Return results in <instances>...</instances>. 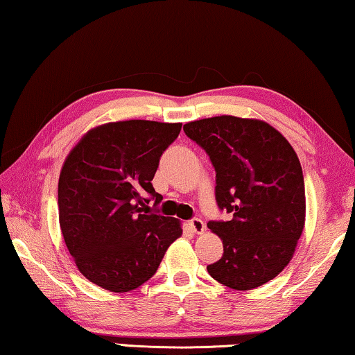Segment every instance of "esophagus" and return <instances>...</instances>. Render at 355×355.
<instances>
[{
  "instance_id": "obj_1",
  "label": "esophagus",
  "mask_w": 355,
  "mask_h": 355,
  "mask_svg": "<svg viewBox=\"0 0 355 355\" xmlns=\"http://www.w3.org/2000/svg\"><path fill=\"white\" fill-rule=\"evenodd\" d=\"M189 225H190V229L193 230L195 234H203L205 232V223L202 219H198V218H193V219H190L189 220Z\"/></svg>"
}]
</instances>
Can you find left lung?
Segmentation results:
<instances>
[{
    "mask_svg": "<svg viewBox=\"0 0 355 355\" xmlns=\"http://www.w3.org/2000/svg\"><path fill=\"white\" fill-rule=\"evenodd\" d=\"M209 155L216 202L229 220H209L223 258L208 274L232 290H253L285 269L306 220L304 178L291 144L269 123L220 115L184 125Z\"/></svg>",
    "mask_w": 355,
    "mask_h": 355,
    "instance_id": "1",
    "label": "left lung"
}]
</instances>
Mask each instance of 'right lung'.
Returning a JSON list of instances; mask_svg holds the SVG:
<instances>
[{
    "instance_id": "right-lung-1",
    "label": "right lung",
    "mask_w": 355,
    "mask_h": 355,
    "mask_svg": "<svg viewBox=\"0 0 355 355\" xmlns=\"http://www.w3.org/2000/svg\"><path fill=\"white\" fill-rule=\"evenodd\" d=\"M182 123L126 120L96 126L67 155L59 176V224L78 270L101 288L125 293L152 279L181 237L176 218L158 214L162 153ZM156 202L150 207V200Z\"/></svg>"
}]
</instances>
